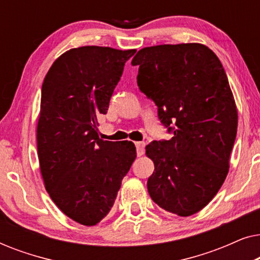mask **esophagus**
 I'll return each mask as SVG.
<instances>
[{
    "label": "esophagus",
    "mask_w": 260,
    "mask_h": 260,
    "mask_svg": "<svg viewBox=\"0 0 260 260\" xmlns=\"http://www.w3.org/2000/svg\"><path fill=\"white\" fill-rule=\"evenodd\" d=\"M135 145H136L137 155L141 156L144 152V147H145L144 142H136V143H135Z\"/></svg>",
    "instance_id": "obj_1"
}]
</instances>
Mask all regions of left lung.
I'll list each match as a JSON object with an SVG mask.
<instances>
[{
  "mask_svg": "<svg viewBox=\"0 0 260 260\" xmlns=\"http://www.w3.org/2000/svg\"><path fill=\"white\" fill-rule=\"evenodd\" d=\"M131 65L140 67L138 88L173 134L145 147L155 165L149 194L170 213L195 214L222 186L237 136L238 112L225 70L201 44L142 48Z\"/></svg>",
  "mask_w": 260,
  "mask_h": 260,
  "instance_id": "obj_1",
  "label": "left lung"
}]
</instances>
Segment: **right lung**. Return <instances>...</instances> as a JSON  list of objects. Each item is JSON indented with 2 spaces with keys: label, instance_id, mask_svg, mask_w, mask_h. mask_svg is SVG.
Wrapping results in <instances>:
<instances>
[{
  "label": "right lung",
  "instance_id": "right-lung-1",
  "mask_svg": "<svg viewBox=\"0 0 260 260\" xmlns=\"http://www.w3.org/2000/svg\"><path fill=\"white\" fill-rule=\"evenodd\" d=\"M135 53L72 48L53 62L42 84L37 130L41 175L53 202L81 225L93 226L108 215L136 158L133 142L103 141L97 127Z\"/></svg>",
  "mask_w": 260,
  "mask_h": 260
}]
</instances>
